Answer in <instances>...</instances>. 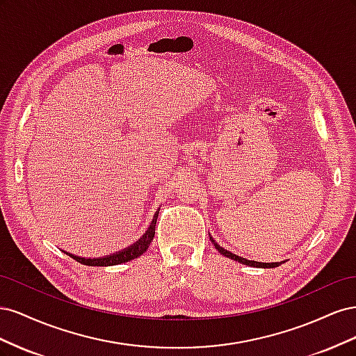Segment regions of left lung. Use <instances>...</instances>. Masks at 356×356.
I'll return each instance as SVG.
<instances>
[{
	"mask_svg": "<svg viewBox=\"0 0 356 356\" xmlns=\"http://www.w3.org/2000/svg\"><path fill=\"white\" fill-rule=\"evenodd\" d=\"M211 241H212V243H213V246H215V250H217L220 254H222L224 257L232 258V260H234V261H239V263H242V264H246V266L263 267V268H273V267H277V266L282 264V263H258V261H252V260H246V258H243V257H239V255H236V254H232V252L227 251V250H224V248L220 246L212 238H211Z\"/></svg>",
	"mask_w": 356,
	"mask_h": 356,
	"instance_id": "left-lung-1",
	"label": "left lung"
}]
</instances>
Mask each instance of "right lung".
Returning <instances> with one entry per match:
<instances>
[{
  "label": "right lung",
  "instance_id": "add662e5",
  "mask_svg": "<svg viewBox=\"0 0 356 356\" xmlns=\"http://www.w3.org/2000/svg\"><path fill=\"white\" fill-rule=\"evenodd\" d=\"M157 215H159V212H156L152 224H149V227H148V230L145 232L143 238L136 241L134 245H131L129 248H124L123 251H118L115 254L105 255V257H101V258H83V257H77V255L70 254V252H65V254L70 255L71 258H74L75 261H79V263L86 264V266H115V264L131 261V260H134V258H138L139 255H143L148 250L149 243L153 242L154 233H156Z\"/></svg>",
  "mask_w": 356,
  "mask_h": 356
}]
</instances>
